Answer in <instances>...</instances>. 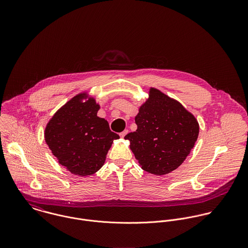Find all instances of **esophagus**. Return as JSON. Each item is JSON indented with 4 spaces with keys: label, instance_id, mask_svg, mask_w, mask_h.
Segmentation results:
<instances>
[{
    "label": "esophagus",
    "instance_id": "34e87169",
    "mask_svg": "<svg viewBox=\"0 0 248 248\" xmlns=\"http://www.w3.org/2000/svg\"><path fill=\"white\" fill-rule=\"evenodd\" d=\"M128 133H129V130H125V131H123L122 133H120V135H119V136H120L122 139H124V138H125V136H126Z\"/></svg>",
    "mask_w": 248,
    "mask_h": 248
}]
</instances>
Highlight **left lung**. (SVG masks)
<instances>
[{
	"instance_id": "left-lung-1",
	"label": "left lung",
	"mask_w": 248,
	"mask_h": 248,
	"mask_svg": "<svg viewBox=\"0 0 248 248\" xmlns=\"http://www.w3.org/2000/svg\"><path fill=\"white\" fill-rule=\"evenodd\" d=\"M135 120L137 131L124 139L130 141V149L142 169L155 176L169 174L179 167L199 137L196 117L155 88H150L149 98Z\"/></svg>"
}]
</instances>
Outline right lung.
Masks as SVG:
<instances>
[{"mask_svg":"<svg viewBox=\"0 0 248 248\" xmlns=\"http://www.w3.org/2000/svg\"><path fill=\"white\" fill-rule=\"evenodd\" d=\"M99 108L93 97L81 93L61 107L46 126V143L73 175L95 174L104 165L113 140L119 139L108 121L97 116Z\"/></svg>","mask_w":248,"mask_h":248,"instance_id":"1","label":"right lung"}]
</instances>
